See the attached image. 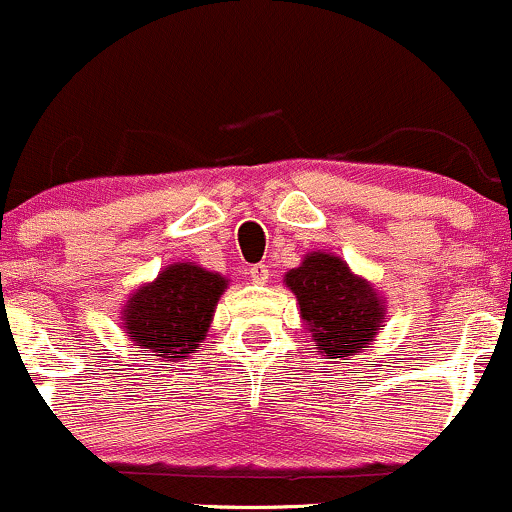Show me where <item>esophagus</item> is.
Returning <instances> with one entry per match:
<instances>
[{"mask_svg":"<svg viewBox=\"0 0 512 512\" xmlns=\"http://www.w3.org/2000/svg\"><path fill=\"white\" fill-rule=\"evenodd\" d=\"M249 276H251V280H254V283L263 285V283H268V278H271V268H268L266 263H256V266H251Z\"/></svg>","mask_w":512,"mask_h":512,"instance_id":"obj_1","label":"esophagus"}]
</instances>
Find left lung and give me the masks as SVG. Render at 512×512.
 Instances as JSON below:
<instances>
[{"instance_id": "obj_1", "label": "left lung", "mask_w": 512, "mask_h": 512, "mask_svg": "<svg viewBox=\"0 0 512 512\" xmlns=\"http://www.w3.org/2000/svg\"><path fill=\"white\" fill-rule=\"evenodd\" d=\"M285 285L298 298L315 349L327 359L346 364L349 356L373 342L386 322V305L376 288L334 254H307L298 268L285 273Z\"/></svg>"}]
</instances>
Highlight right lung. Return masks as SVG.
Here are the masks:
<instances>
[{"label":"right lung","instance_id":"obj_1","mask_svg":"<svg viewBox=\"0 0 512 512\" xmlns=\"http://www.w3.org/2000/svg\"><path fill=\"white\" fill-rule=\"evenodd\" d=\"M229 280L195 263H173L141 285L124 305V332L151 356L178 361L207 337Z\"/></svg>","mask_w":512,"mask_h":512}]
</instances>
